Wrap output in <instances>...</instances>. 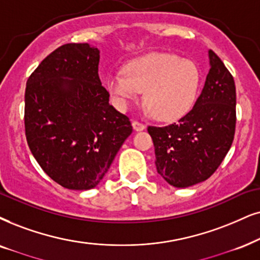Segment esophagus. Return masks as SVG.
<instances>
[{
	"mask_svg": "<svg viewBox=\"0 0 260 260\" xmlns=\"http://www.w3.org/2000/svg\"><path fill=\"white\" fill-rule=\"evenodd\" d=\"M132 126L134 128V131H137V132H140V131H144L146 128L145 124L139 122V121H133Z\"/></svg>",
	"mask_w": 260,
	"mask_h": 260,
	"instance_id": "obj_1",
	"label": "esophagus"
}]
</instances>
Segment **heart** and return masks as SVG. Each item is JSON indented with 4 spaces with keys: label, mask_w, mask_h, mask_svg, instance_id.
Here are the masks:
<instances>
[{
    "label": "heart",
    "mask_w": 260,
    "mask_h": 260,
    "mask_svg": "<svg viewBox=\"0 0 260 260\" xmlns=\"http://www.w3.org/2000/svg\"><path fill=\"white\" fill-rule=\"evenodd\" d=\"M200 85V71L194 62L176 55H144L128 62L124 72L108 75L107 87L115 104L124 108L144 93L145 106L154 119L174 121L188 113Z\"/></svg>",
    "instance_id": "b5f03b06"
}]
</instances>
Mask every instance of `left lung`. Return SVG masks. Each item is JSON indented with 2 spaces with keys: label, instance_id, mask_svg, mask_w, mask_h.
<instances>
[{
  "label": "left lung",
  "instance_id": "left-lung-1",
  "mask_svg": "<svg viewBox=\"0 0 260 260\" xmlns=\"http://www.w3.org/2000/svg\"><path fill=\"white\" fill-rule=\"evenodd\" d=\"M209 58L205 85L190 111L176 123L147 127L154 145L157 173L177 188L208 180L234 140V78L212 50H209Z\"/></svg>",
  "mask_w": 260,
  "mask_h": 260
}]
</instances>
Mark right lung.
<instances>
[{
  "instance_id": "right-lung-1",
  "label": "right lung",
  "mask_w": 260,
  "mask_h": 260,
  "mask_svg": "<svg viewBox=\"0 0 260 260\" xmlns=\"http://www.w3.org/2000/svg\"><path fill=\"white\" fill-rule=\"evenodd\" d=\"M98 63L97 48L70 43L48 55L26 84L28 147L47 175L68 189L96 187L133 131L109 104Z\"/></svg>"
}]
</instances>
